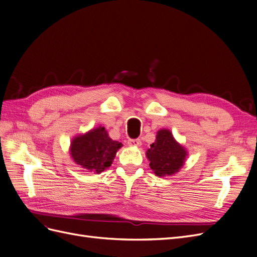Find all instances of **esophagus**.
Wrapping results in <instances>:
<instances>
[{"mask_svg": "<svg viewBox=\"0 0 257 257\" xmlns=\"http://www.w3.org/2000/svg\"><path fill=\"white\" fill-rule=\"evenodd\" d=\"M127 145L131 147H141L142 146V141L141 139H128Z\"/></svg>", "mask_w": 257, "mask_h": 257, "instance_id": "obj_1", "label": "esophagus"}]
</instances>
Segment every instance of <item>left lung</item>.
<instances>
[{"label":"left lung","mask_w":257,"mask_h":257,"mask_svg":"<svg viewBox=\"0 0 257 257\" xmlns=\"http://www.w3.org/2000/svg\"><path fill=\"white\" fill-rule=\"evenodd\" d=\"M155 142L150 145L146 157L150 168L158 177H169L179 173L188 158V151L179 144L172 132L167 128L158 131Z\"/></svg>","instance_id":"obj_1"}]
</instances>
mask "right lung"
<instances>
[{
    "label": "right lung",
    "mask_w": 257,
    "mask_h": 257,
    "mask_svg": "<svg viewBox=\"0 0 257 257\" xmlns=\"http://www.w3.org/2000/svg\"><path fill=\"white\" fill-rule=\"evenodd\" d=\"M122 146L121 143L112 141L104 126H97L75 136L69 146V154L77 165L98 175L111 166Z\"/></svg>",
    "instance_id": "right-lung-1"
}]
</instances>
